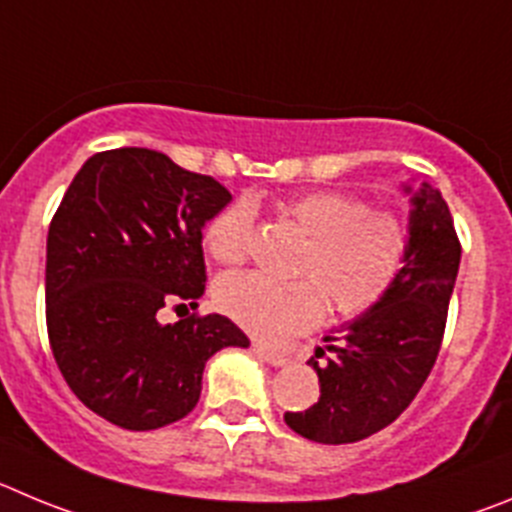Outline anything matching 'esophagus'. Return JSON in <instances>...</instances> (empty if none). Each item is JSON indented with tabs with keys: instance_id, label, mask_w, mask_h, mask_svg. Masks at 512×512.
I'll return each mask as SVG.
<instances>
[{
	"instance_id": "34e87169",
	"label": "esophagus",
	"mask_w": 512,
	"mask_h": 512,
	"mask_svg": "<svg viewBox=\"0 0 512 512\" xmlns=\"http://www.w3.org/2000/svg\"><path fill=\"white\" fill-rule=\"evenodd\" d=\"M252 349H255L257 357L265 359L267 365H273V367H283V365H288V357H285L283 352H278V349L267 347V344L255 342V344H252Z\"/></svg>"
}]
</instances>
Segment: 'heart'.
I'll return each mask as SVG.
<instances>
[{
  "label": "heart",
  "mask_w": 512,
  "mask_h": 512,
  "mask_svg": "<svg viewBox=\"0 0 512 512\" xmlns=\"http://www.w3.org/2000/svg\"><path fill=\"white\" fill-rule=\"evenodd\" d=\"M283 216L311 239L298 262L303 278L278 283L257 273H232L214 288L216 308L262 339L311 329L329 303L347 319L372 311L393 293L411 260L408 224L349 193H301L285 201ZM250 237L247 201L219 211L204 232L211 257L222 265L245 262Z\"/></svg>",
  "instance_id": "heart-1"
}]
</instances>
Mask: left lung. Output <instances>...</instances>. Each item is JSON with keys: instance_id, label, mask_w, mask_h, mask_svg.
<instances>
[{"instance_id": "left-lung-1", "label": "left lung", "mask_w": 512, "mask_h": 512, "mask_svg": "<svg viewBox=\"0 0 512 512\" xmlns=\"http://www.w3.org/2000/svg\"><path fill=\"white\" fill-rule=\"evenodd\" d=\"M403 191L411 193V260L380 306L344 324L342 336H326V362L321 347L308 359L319 375V400L285 413V423L308 441L352 444L390 426L439 357L462 245L439 188L423 183Z\"/></svg>"}]
</instances>
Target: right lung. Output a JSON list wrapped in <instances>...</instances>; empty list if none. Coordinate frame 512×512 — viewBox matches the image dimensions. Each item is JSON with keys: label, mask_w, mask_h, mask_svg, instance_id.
Segmentation results:
<instances>
[{"label": "right lung", "mask_w": 512, "mask_h": 512, "mask_svg": "<svg viewBox=\"0 0 512 512\" xmlns=\"http://www.w3.org/2000/svg\"><path fill=\"white\" fill-rule=\"evenodd\" d=\"M229 201L147 147L91 155L71 181L48 229L45 321L58 370L96 416L127 431L181 421L211 354L250 347L219 313L158 321L168 303L199 306L201 232Z\"/></svg>", "instance_id": "1"}]
</instances>
